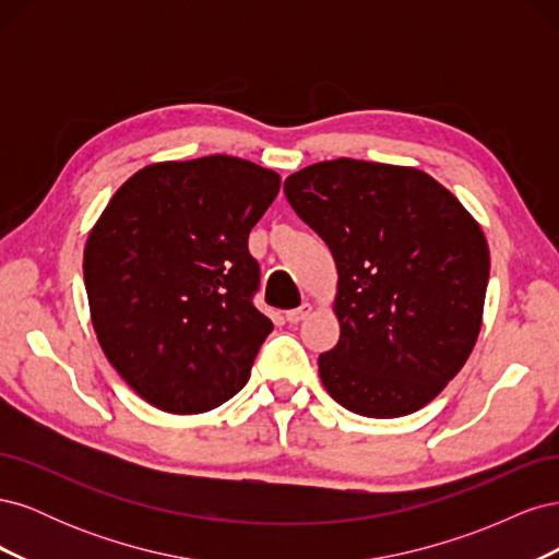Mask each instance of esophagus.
I'll return each instance as SVG.
<instances>
[{"label": "esophagus", "instance_id": "34e87169", "mask_svg": "<svg viewBox=\"0 0 559 559\" xmlns=\"http://www.w3.org/2000/svg\"><path fill=\"white\" fill-rule=\"evenodd\" d=\"M310 310H312L310 302H302L300 308L286 312V321H289V324H298V321H302V319H306V317L310 314Z\"/></svg>", "mask_w": 559, "mask_h": 559}]
</instances>
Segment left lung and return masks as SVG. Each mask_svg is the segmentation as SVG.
<instances>
[{
	"label": "left lung",
	"mask_w": 559,
	"mask_h": 559,
	"mask_svg": "<svg viewBox=\"0 0 559 559\" xmlns=\"http://www.w3.org/2000/svg\"><path fill=\"white\" fill-rule=\"evenodd\" d=\"M284 195L333 253L341 341L319 378L343 408L401 417L433 401L476 345L489 280L485 235L415 167L324 160Z\"/></svg>",
	"instance_id": "obj_1"
}]
</instances>
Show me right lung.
<instances>
[{"mask_svg": "<svg viewBox=\"0 0 559 559\" xmlns=\"http://www.w3.org/2000/svg\"><path fill=\"white\" fill-rule=\"evenodd\" d=\"M277 191V173L242 158L156 163L97 218L83 251L97 341L156 408L207 413L247 384L273 331L247 242Z\"/></svg>", "mask_w": 559, "mask_h": 559, "instance_id": "obj_1", "label": "right lung"}]
</instances>
